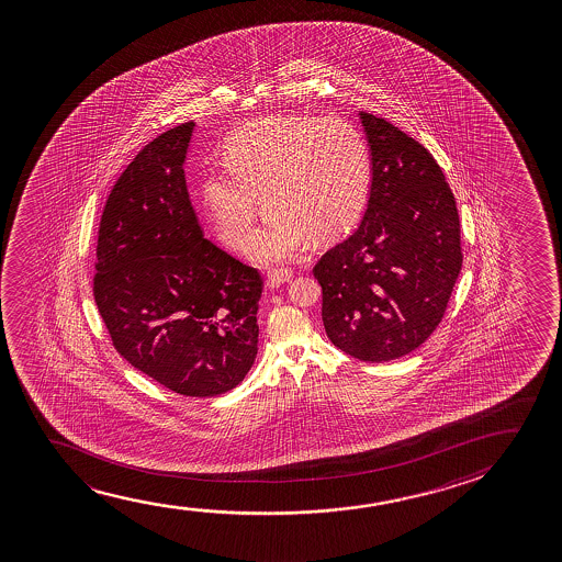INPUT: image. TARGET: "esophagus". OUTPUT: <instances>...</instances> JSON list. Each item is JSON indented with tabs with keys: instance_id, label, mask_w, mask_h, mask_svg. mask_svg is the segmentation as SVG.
<instances>
[{
	"instance_id": "esophagus-1",
	"label": "esophagus",
	"mask_w": 562,
	"mask_h": 562,
	"mask_svg": "<svg viewBox=\"0 0 562 562\" xmlns=\"http://www.w3.org/2000/svg\"><path fill=\"white\" fill-rule=\"evenodd\" d=\"M293 278V270L290 269H277L270 270L269 277H267V288H280V285L290 282Z\"/></svg>"
}]
</instances>
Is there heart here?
Returning a JSON list of instances; mask_svg holds the SVG:
<instances>
[{"mask_svg":"<svg viewBox=\"0 0 562 562\" xmlns=\"http://www.w3.org/2000/svg\"><path fill=\"white\" fill-rule=\"evenodd\" d=\"M224 161L201 178V201L224 246L241 251L262 200L270 215L247 247L257 265L292 259L307 238H339L369 201V142L341 116L261 119L232 134Z\"/></svg>","mask_w":562,"mask_h":562,"instance_id":"obj_1","label":"heart"}]
</instances>
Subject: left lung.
<instances>
[{"label": "left lung", "instance_id": "8db88e82", "mask_svg": "<svg viewBox=\"0 0 562 562\" xmlns=\"http://www.w3.org/2000/svg\"><path fill=\"white\" fill-rule=\"evenodd\" d=\"M372 186L357 231L316 262L326 336L359 361L415 351L438 328L461 272V226L443 170L385 119L359 111Z\"/></svg>", "mask_w": 562, "mask_h": 562}]
</instances>
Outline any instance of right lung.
I'll list each match as a JSON object with an SVG mask.
<instances>
[{"mask_svg": "<svg viewBox=\"0 0 562 562\" xmlns=\"http://www.w3.org/2000/svg\"><path fill=\"white\" fill-rule=\"evenodd\" d=\"M193 128L157 136L113 186L93 297L134 369L180 395L215 397L254 367L262 280L203 236L186 186Z\"/></svg>", "mask_w": 562, "mask_h": 562, "instance_id": "obj_1", "label": "right lung"}]
</instances>
